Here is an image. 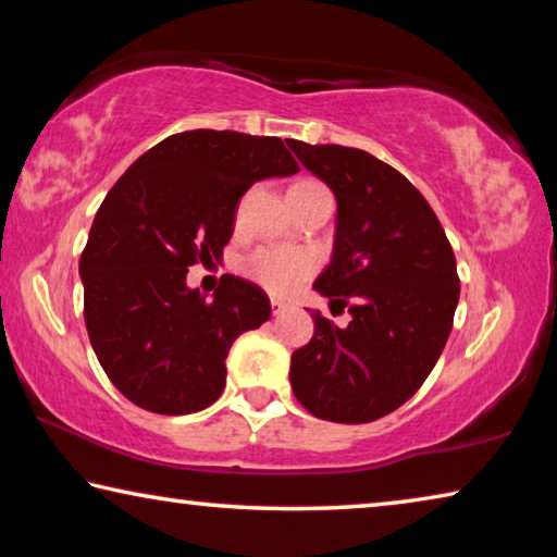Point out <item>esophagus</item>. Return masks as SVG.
Returning <instances> with one entry per match:
<instances>
[{"label":"esophagus","instance_id":"esophagus-1","mask_svg":"<svg viewBox=\"0 0 557 557\" xmlns=\"http://www.w3.org/2000/svg\"><path fill=\"white\" fill-rule=\"evenodd\" d=\"M270 305H272V314H282V312H285V309L289 307L285 299H277V297H272Z\"/></svg>","mask_w":557,"mask_h":557}]
</instances>
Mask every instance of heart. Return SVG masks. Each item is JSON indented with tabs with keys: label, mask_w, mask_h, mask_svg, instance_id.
<instances>
[{
	"label": "heart",
	"mask_w": 557,
	"mask_h": 557,
	"mask_svg": "<svg viewBox=\"0 0 557 557\" xmlns=\"http://www.w3.org/2000/svg\"><path fill=\"white\" fill-rule=\"evenodd\" d=\"M295 186H319L314 182H299ZM292 186V188H295ZM245 201L238 203L235 219H243ZM240 270L260 287H265L272 295H289L297 289L309 275H314L317 258L309 250L297 248H277V245H262L252 250L240 262Z\"/></svg>",
	"instance_id": "1"
}]
</instances>
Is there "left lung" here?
<instances>
[{
  "label": "left lung",
  "instance_id": "left-lung-1",
  "mask_svg": "<svg viewBox=\"0 0 557 557\" xmlns=\"http://www.w3.org/2000/svg\"><path fill=\"white\" fill-rule=\"evenodd\" d=\"M287 145L336 196L334 256L314 287L351 314L338 329L314 309V336L292 354V391L322 420L373 422L435 369L459 301L455 252L398 169L354 147Z\"/></svg>",
  "mask_w": 557,
  "mask_h": 557
}]
</instances>
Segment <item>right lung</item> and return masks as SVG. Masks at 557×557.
Masks as SVG:
<instances>
[{
  "label": "right lung",
  "mask_w": 557,
  "mask_h": 557,
  "mask_svg": "<svg viewBox=\"0 0 557 557\" xmlns=\"http://www.w3.org/2000/svg\"><path fill=\"white\" fill-rule=\"evenodd\" d=\"M297 172L280 137L191 129L154 145L110 188L81 256L83 317L127 400L159 414L219 400L233 342L268 322L270 299L223 275L209 301L186 287V272L223 258L252 184Z\"/></svg>",
  "instance_id": "right-lung-1"
}]
</instances>
